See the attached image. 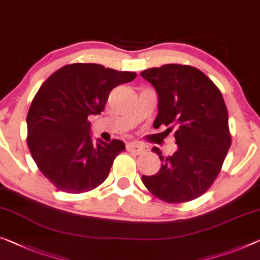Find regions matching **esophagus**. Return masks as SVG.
<instances>
[{
    "label": "esophagus",
    "instance_id": "1",
    "mask_svg": "<svg viewBox=\"0 0 260 260\" xmlns=\"http://www.w3.org/2000/svg\"><path fill=\"white\" fill-rule=\"evenodd\" d=\"M126 150L129 151V152H133V153H136V154H141V153L144 152V151H145V147H144V145H142V144L134 142V143L126 144Z\"/></svg>",
    "mask_w": 260,
    "mask_h": 260
}]
</instances>
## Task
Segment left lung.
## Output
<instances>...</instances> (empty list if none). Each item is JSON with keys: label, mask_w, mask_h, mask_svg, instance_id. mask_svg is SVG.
<instances>
[{"label": "left lung", "mask_w": 260, "mask_h": 260, "mask_svg": "<svg viewBox=\"0 0 260 260\" xmlns=\"http://www.w3.org/2000/svg\"><path fill=\"white\" fill-rule=\"evenodd\" d=\"M142 77L158 94L153 126L175 129L178 150L164 155L161 167L142 180L150 193L167 203H182L201 197L221 172L231 145L229 116L221 91L195 67L169 63L143 71Z\"/></svg>", "instance_id": "left-lung-1"}]
</instances>
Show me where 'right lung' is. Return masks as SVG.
Segmentation results:
<instances>
[{
    "label": "right lung",
    "instance_id": "add662e5",
    "mask_svg": "<svg viewBox=\"0 0 260 260\" xmlns=\"http://www.w3.org/2000/svg\"><path fill=\"white\" fill-rule=\"evenodd\" d=\"M136 75L77 62L55 71L41 86L26 116V142L38 169L58 189L86 193L106 180L125 144L100 138L94 144L88 117L101 114L110 91Z\"/></svg>",
    "mask_w": 260,
    "mask_h": 260
}]
</instances>
